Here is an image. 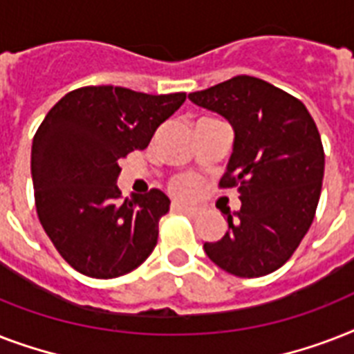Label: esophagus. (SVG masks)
I'll return each instance as SVG.
<instances>
[{"instance_id":"obj_1","label":"esophagus","mask_w":354,"mask_h":354,"mask_svg":"<svg viewBox=\"0 0 354 354\" xmlns=\"http://www.w3.org/2000/svg\"><path fill=\"white\" fill-rule=\"evenodd\" d=\"M172 207L176 211H182L185 215H191V216H196L200 213V207L198 205H193V204H182V202H174Z\"/></svg>"}]
</instances>
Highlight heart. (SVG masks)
I'll list each match as a JSON object with an SVG mask.
<instances>
[{
	"mask_svg": "<svg viewBox=\"0 0 354 354\" xmlns=\"http://www.w3.org/2000/svg\"><path fill=\"white\" fill-rule=\"evenodd\" d=\"M169 189H171L172 194H176V196H193L196 191H198V180L191 174H178L171 180L169 183Z\"/></svg>",
	"mask_w": 354,
	"mask_h": 354,
	"instance_id": "obj_1",
	"label": "heart"
}]
</instances>
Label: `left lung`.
Listing matches in <instances>:
<instances>
[{"mask_svg": "<svg viewBox=\"0 0 354 354\" xmlns=\"http://www.w3.org/2000/svg\"><path fill=\"white\" fill-rule=\"evenodd\" d=\"M189 99L224 115L235 130L218 185L236 187L242 205L236 216L224 209L226 235L205 242V253L236 277L272 274L292 257L316 215L325 171L318 127L299 99L250 75Z\"/></svg>", "mask_w": 354, "mask_h": 354, "instance_id": "8db88e82", "label": "left lung"}]
</instances>
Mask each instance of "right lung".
<instances>
[{
    "label": "right lung",
    "mask_w": 354,
    "mask_h": 354,
    "mask_svg": "<svg viewBox=\"0 0 354 354\" xmlns=\"http://www.w3.org/2000/svg\"><path fill=\"white\" fill-rule=\"evenodd\" d=\"M185 93L149 95L121 86H84L47 112L32 139L36 213L57 252L77 272L113 279L158 244L171 200L160 189L121 200L119 160L149 147Z\"/></svg>",
    "instance_id": "add662e5"
}]
</instances>
